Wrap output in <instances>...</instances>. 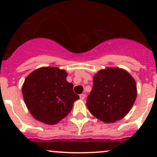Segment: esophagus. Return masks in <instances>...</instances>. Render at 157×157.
Wrapping results in <instances>:
<instances>
[{
  "label": "esophagus",
  "instance_id": "1",
  "mask_svg": "<svg viewBox=\"0 0 157 157\" xmlns=\"http://www.w3.org/2000/svg\"><path fill=\"white\" fill-rule=\"evenodd\" d=\"M85 97H86V95H85L84 93H82V94L80 95V99H84Z\"/></svg>",
  "mask_w": 157,
  "mask_h": 157
}]
</instances>
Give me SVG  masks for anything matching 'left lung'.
Instances as JSON below:
<instances>
[{"label": "left lung", "instance_id": "8db88e82", "mask_svg": "<svg viewBox=\"0 0 157 157\" xmlns=\"http://www.w3.org/2000/svg\"><path fill=\"white\" fill-rule=\"evenodd\" d=\"M137 84L125 70L106 67L93 76V86L86 100L90 113L105 123L127 115L137 98Z\"/></svg>", "mask_w": 157, "mask_h": 157}]
</instances>
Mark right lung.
Returning a JSON list of instances; mask_svg holds the SVG:
<instances>
[{
    "mask_svg": "<svg viewBox=\"0 0 157 157\" xmlns=\"http://www.w3.org/2000/svg\"><path fill=\"white\" fill-rule=\"evenodd\" d=\"M67 77L65 70L57 67H40L26 77L22 93L35 119L53 125L68 115L80 97L74 93V85L67 81Z\"/></svg>",
    "mask_w": 157,
    "mask_h": 157,
    "instance_id": "right-lung-1",
    "label": "right lung"
}]
</instances>
